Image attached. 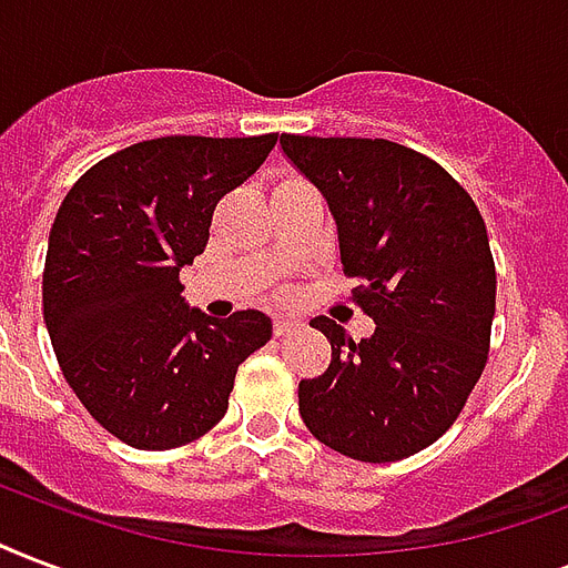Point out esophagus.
Wrapping results in <instances>:
<instances>
[{
  "mask_svg": "<svg viewBox=\"0 0 568 568\" xmlns=\"http://www.w3.org/2000/svg\"><path fill=\"white\" fill-rule=\"evenodd\" d=\"M297 324L292 322V318H276L274 322V336H288V333L294 331Z\"/></svg>",
  "mask_w": 568,
  "mask_h": 568,
  "instance_id": "1",
  "label": "esophagus"
}]
</instances>
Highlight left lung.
I'll list each match as a JSON object with an SVG mask.
<instances>
[{
	"label": "left lung",
	"mask_w": 568,
	"mask_h": 568,
	"mask_svg": "<svg viewBox=\"0 0 568 568\" xmlns=\"http://www.w3.org/2000/svg\"><path fill=\"white\" fill-rule=\"evenodd\" d=\"M327 199L354 301L375 322L354 342L327 315L331 366L301 381L306 428L357 462H399L447 432L486 369L497 274L479 207L447 169L389 140L280 136Z\"/></svg>",
	"instance_id": "left-lung-1"
}]
</instances>
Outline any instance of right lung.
Here are the masks:
<instances>
[{"instance_id":"obj_1","label":"right lung","mask_w":568,"mask_h":568,"mask_svg":"<svg viewBox=\"0 0 568 568\" xmlns=\"http://www.w3.org/2000/svg\"><path fill=\"white\" fill-rule=\"evenodd\" d=\"M265 136H160L94 163L64 196L43 262V322L64 381L110 435L172 449L223 419L271 318L190 310L179 274L220 199L265 163Z\"/></svg>"}]
</instances>
